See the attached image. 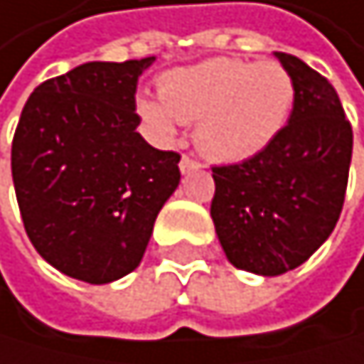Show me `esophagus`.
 Masks as SVG:
<instances>
[{"label":"esophagus","instance_id":"34e87169","mask_svg":"<svg viewBox=\"0 0 364 364\" xmlns=\"http://www.w3.org/2000/svg\"><path fill=\"white\" fill-rule=\"evenodd\" d=\"M198 168H200V162L198 160H193L188 156H182V160H180V171H182V176H186L191 171H198Z\"/></svg>","mask_w":364,"mask_h":364}]
</instances>
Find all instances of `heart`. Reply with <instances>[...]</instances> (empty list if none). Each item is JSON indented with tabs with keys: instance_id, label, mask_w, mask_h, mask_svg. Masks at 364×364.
Masks as SVG:
<instances>
[{
	"instance_id": "obj_1",
	"label": "heart",
	"mask_w": 364,
	"mask_h": 364,
	"mask_svg": "<svg viewBox=\"0 0 364 364\" xmlns=\"http://www.w3.org/2000/svg\"><path fill=\"white\" fill-rule=\"evenodd\" d=\"M160 98H140L149 129L168 140L196 122L198 149L215 162H246L279 138L294 107V81L279 63L206 59L162 74Z\"/></svg>"
}]
</instances>
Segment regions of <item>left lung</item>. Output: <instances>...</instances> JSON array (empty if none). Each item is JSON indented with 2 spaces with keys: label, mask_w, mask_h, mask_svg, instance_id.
I'll return each mask as SVG.
<instances>
[{
  "label": "left lung",
  "mask_w": 364,
  "mask_h": 364,
  "mask_svg": "<svg viewBox=\"0 0 364 364\" xmlns=\"http://www.w3.org/2000/svg\"><path fill=\"white\" fill-rule=\"evenodd\" d=\"M274 56L294 81L286 129L259 156L213 166L218 240L235 268L261 277L299 268L332 235L354 144L332 83L292 54Z\"/></svg>",
  "instance_id": "1"
}]
</instances>
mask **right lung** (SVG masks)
<instances>
[{
  "label": "right lung",
  "mask_w": 364,
  "mask_h": 364,
  "mask_svg": "<svg viewBox=\"0 0 364 364\" xmlns=\"http://www.w3.org/2000/svg\"><path fill=\"white\" fill-rule=\"evenodd\" d=\"M156 56L92 61L30 94L13 140V182L32 246L59 272L103 286L136 270L180 156L136 127L138 76Z\"/></svg>",
  "instance_id": "1"
}]
</instances>
